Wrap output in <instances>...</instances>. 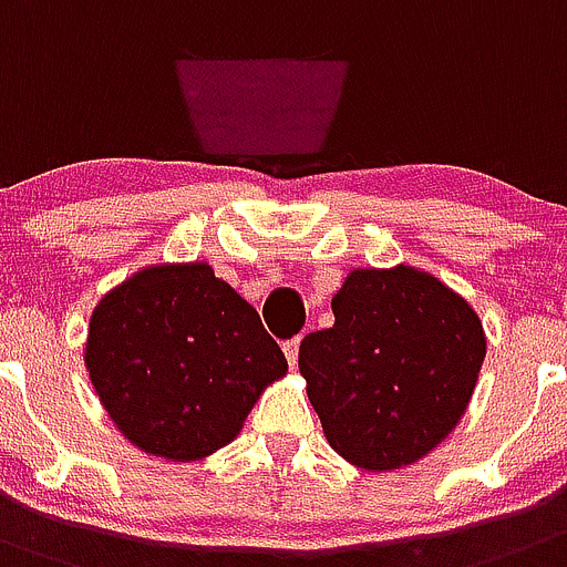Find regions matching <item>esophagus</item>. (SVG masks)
Masks as SVG:
<instances>
[{"label":"esophagus","mask_w":567,"mask_h":567,"mask_svg":"<svg viewBox=\"0 0 567 567\" xmlns=\"http://www.w3.org/2000/svg\"><path fill=\"white\" fill-rule=\"evenodd\" d=\"M299 344H302V339H299V336H296V339H288L282 344L285 359H288L290 367H296V361H299Z\"/></svg>","instance_id":"obj_1"}]
</instances>
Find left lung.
<instances>
[{
  "instance_id": "8db88e82",
  "label": "left lung",
  "mask_w": 567,
  "mask_h": 567,
  "mask_svg": "<svg viewBox=\"0 0 567 567\" xmlns=\"http://www.w3.org/2000/svg\"><path fill=\"white\" fill-rule=\"evenodd\" d=\"M333 328L299 344V372L330 446L367 472L430 455L455 430L486 359L472 305L410 265L355 268Z\"/></svg>"
}]
</instances>
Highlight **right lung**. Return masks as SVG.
Listing matches in <instances>:
<instances>
[{
    "label": "right lung",
    "instance_id": "add662e5",
    "mask_svg": "<svg viewBox=\"0 0 567 567\" xmlns=\"http://www.w3.org/2000/svg\"><path fill=\"white\" fill-rule=\"evenodd\" d=\"M84 364L106 415L155 457L228 446L288 372L259 313L208 262L150 265L95 305Z\"/></svg>",
    "mask_w": 567,
    "mask_h": 567
}]
</instances>
